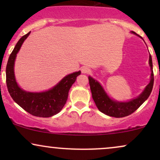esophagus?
<instances>
[{
  "mask_svg": "<svg viewBox=\"0 0 160 160\" xmlns=\"http://www.w3.org/2000/svg\"><path fill=\"white\" fill-rule=\"evenodd\" d=\"M81 71H82V73H83V74H89V73H90L91 71L88 67L83 66V67H82Z\"/></svg>",
  "mask_w": 160,
  "mask_h": 160,
  "instance_id": "34e87169",
  "label": "esophagus"
}]
</instances>
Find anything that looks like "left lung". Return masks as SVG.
I'll use <instances>...</instances> for the list:
<instances>
[{
    "mask_svg": "<svg viewBox=\"0 0 160 160\" xmlns=\"http://www.w3.org/2000/svg\"><path fill=\"white\" fill-rule=\"evenodd\" d=\"M132 33L138 35L135 32H132ZM138 36L140 37L139 35ZM149 65L150 66V69H151V75H150V81L149 84L145 87L144 90L137 98L132 99L128 102H117V101L111 98L104 91L102 85L97 80L89 76V82L92 95L93 100L99 111L104 114L110 116V117H117V118L126 117V116L132 114L133 112L136 111L138 108L148 98L151 93L152 89H153L154 78L153 63H152V58L150 55L149 56Z\"/></svg>",
    "mask_w": 160,
    "mask_h": 160,
    "instance_id": "8db88e82",
    "label": "left lung"
}]
</instances>
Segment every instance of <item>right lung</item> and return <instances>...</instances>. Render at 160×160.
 <instances>
[{"label": "right lung", "instance_id": "obj_1", "mask_svg": "<svg viewBox=\"0 0 160 160\" xmlns=\"http://www.w3.org/2000/svg\"><path fill=\"white\" fill-rule=\"evenodd\" d=\"M30 32L22 37L9 57L6 68V82L8 92L14 102L28 113L35 117H50L62 111L67 102L68 92L76 81L80 71L65 76L54 87L41 92H31L23 90L16 82L14 74V64L25 40Z\"/></svg>", "mask_w": 160, "mask_h": 160}]
</instances>
